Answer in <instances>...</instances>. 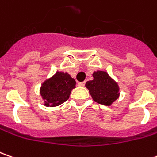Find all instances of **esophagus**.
Listing matches in <instances>:
<instances>
[{"label":"esophagus","instance_id":"obj_1","mask_svg":"<svg viewBox=\"0 0 157 157\" xmlns=\"http://www.w3.org/2000/svg\"><path fill=\"white\" fill-rule=\"evenodd\" d=\"M78 86H80V87H84V86H85V82H79Z\"/></svg>","mask_w":157,"mask_h":157}]
</instances>
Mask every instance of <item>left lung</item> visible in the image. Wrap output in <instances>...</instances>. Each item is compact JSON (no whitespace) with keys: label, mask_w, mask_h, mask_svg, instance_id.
I'll return each instance as SVG.
<instances>
[{"label":"left lung","mask_w":157,"mask_h":157,"mask_svg":"<svg viewBox=\"0 0 157 157\" xmlns=\"http://www.w3.org/2000/svg\"><path fill=\"white\" fill-rule=\"evenodd\" d=\"M94 79L86 83L89 93L97 103L109 106L118 98L119 88L106 72L97 71L93 74Z\"/></svg>","instance_id":"left-lung-1"}]
</instances>
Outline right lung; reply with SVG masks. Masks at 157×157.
I'll use <instances>...</instances> for the list:
<instances>
[{"label": "right lung", "instance_id": "1", "mask_svg": "<svg viewBox=\"0 0 157 157\" xmlns=\"http://www.w3.org/2000/svg\"><path fill=\"white\" fill-rule=\"evenodd\" d=\"M75 81L68 73L56 72L47 80L41 88V95L45 100V105L56 107L69 98L71 90L75 88Z\"/></svg>", "mask_w": 157, "mask_h": 157}]
</instances>
